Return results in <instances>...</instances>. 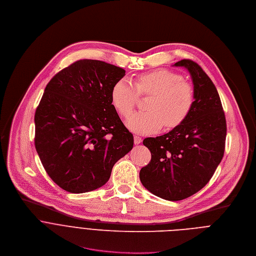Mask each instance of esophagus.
I'll list each match as a JSON object with an SVG mask.
<instances>
[{
  "mask_svg": "<svg viewBox=\"0 0 256 256\" xmlns=\"http://www.w3.org/2000/svg\"><path fill=\"white\" fill-rule=\"evenodd\" d=\"M141 141H142V138L140 136L134 135V143L135 144H139V143H141Z\"/></svg>",
  "mask_w": 256,
  "mask_h": 256,
  "instance_id": "obj_1",
  "label": "esophagus"
}]
</instances>
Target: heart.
Returning <instances> with one entry per match:
<instances>
[{"label": "heart", "mask_w": 256, "mask_h": 256, "mask_svg": "<svg viewBox=\"0 0 256 256\" xmlns=\"http://www.w3.org/2000/svg\"><path fill=\"white\" fill-rule=\"evenodd\" d=\"M149 96L146 110L133 114L127 121L129 129L138 134L158 131L180 125L188 115L194 102V90L182 74L170 70H158L137 76L136 84L124 78L111 90L112 104L117 112L128 117L139 96Z\"/></svg>", "instance_id": "1"}]
</instances>
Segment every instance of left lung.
<instances>
[{"label": "left lung", "mask_w": 256, "mask_h": 256, "mask_svg": "<svg viewBox=\"0 0 256 256\" xmlns=\"http://www.w3.org/2000/svg\"><path fill=\"white\" fill-rule=\"evenodd\" d=\"M174 66H184L192 76L194 105L170 132L143 140L151 160L139 172L150 192L168 200L186 198L209 182L223 158L227 132L221 100L208 74L190 60Z\"/></svg>", "instance_id": "8db88e82"}]
</instances>
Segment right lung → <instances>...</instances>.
I'll return each mask as SVG.
<instances>
[{"instance_id": "1", "label": "right lung", "mask_w": 256, "mask_h": 256, "mask_svg": "<svg viewBox=\"0 0 256 256\" xmlns=\"http://www.w3.org/2000/svg\"><path fill=\"white\" fill-rule=\"evenodd\" d=\"M125 70L80 60L47 84L35 112V148L62 190L82 194L104 186L132 149V133L112 105L111 90Z\"/></svg>"}]
</instances>
